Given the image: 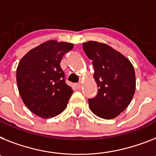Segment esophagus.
I'll return each mask as SVG.
<instances>
[{
	"label": "esophagus",
	"mask_w": 156,
	"mask_h": 156,
	"mask_svg": "<svg viewBox=\"0 0 156 156\" xmlns=\"http://www.w3.org/2000/svg\"><path fill=\"white\" fill-rule=\"evenodd\" d=\"M81 83H77V84H76V87L77 89H80L81 88Z\"/></svg>",
	"instance_id": "34e87169"
}]
</instances>
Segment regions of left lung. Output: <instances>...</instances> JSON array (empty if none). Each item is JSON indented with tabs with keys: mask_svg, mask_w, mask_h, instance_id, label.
<instances>
[{
	"mask_svg": "<svg viewBox=\"0 0 156 156\" xmlns=\"http://www.w3.org/2000/svg\"><path fill=\"white\" fill-rule=\"evenodd\" d=\"M85 54L92 60L94 79L98 88L96 97L88 100L89 108L97 116L114 119L125 110L136 91L133 65L123 54L97 41L83 43Z\"/></svg>",
	"mask_w": 156,
	"mask_h": 156,
	"instance_id": "1",
	"label": "left lung"
}]
</instances>
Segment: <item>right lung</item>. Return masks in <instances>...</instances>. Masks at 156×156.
Listing matches in <instances>:
<instances>
[{
    "instance_id": "add662e5",
    "label": "right lung",
    "mask_w": 156,
    "mask_h": 156,
    "mask_svg": "<svg viewBox=\"0 0 156 156\" xmlns=\"http://www.w3.org/2000/svg\"><path fill=\"white\" fill-rule=\"evenodd\" d=\"M73 47L72 43L51 40L31 49L20 60L16 69L18 91L35 115L48 119L66 108L73 91L64 79L60 61Z\"/></svg>"
}]
</instances>
